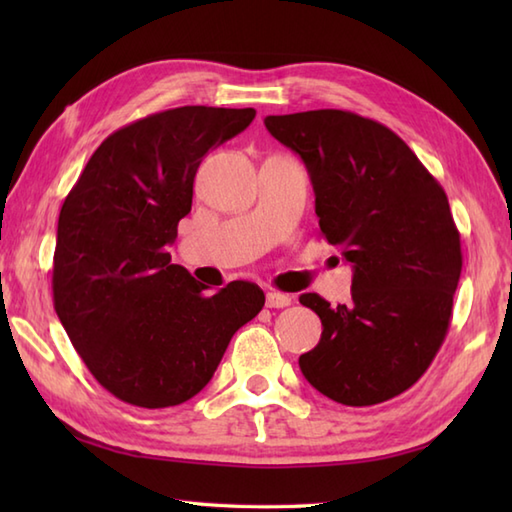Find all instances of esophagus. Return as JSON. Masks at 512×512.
Returning a JSON list of instances; mask_svg holds the SVG:
<instances>
[{
    "label": "esophagus",
    "mask_w": 512,
    "mask_h": 512,
    "mask_svg": "<svg viewBox=\"0 0 512 512\" xmlns=\"http://www.w3.org/2000/svg\"><path fill=\"white\" fill-rule=\"evenodd\" d=\"M292 303V297L290 295H284V292H275L270 290L266 295V306L268 308H286Z\"/></svg>",
    "instance_id": "1"
}]
</instances>
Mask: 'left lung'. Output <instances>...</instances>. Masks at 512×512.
<instances>
[{"mask_svg":"<svg viewBox=\"0 0 512 512\" xmlns=\"http://www.w3.org/2000/svg\"><path fill=\"white\" fill-rule=\"evenodd\" d=\"M301 156L321 233L352 264V301H299L323 332L299 356L308 383L341 405L369 407L409 389L447 336L462 273L447 193L391 129L343 110L266 116Z\"/></svg>","mask_w":512,"mask_h":512,"instance_id":"8db88e82","label":"left lung"}]
</instances>
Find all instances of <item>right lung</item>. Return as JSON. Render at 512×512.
<instances>
[{"mask_svg": "<svg viewBox=\"0 0 512 512\" xmlns=\"http://www.w3.org/2000/svg\"><path fill=\"white\" fill-rule=\"evenodd\" d=\"M253 118V107L206 105L140 118L103 140L61 206L54 310L118 400L162 409L200 394L233 334L264 308L250 281L206 295L169 255L202 158Z\"/></svg>", "mask_w": 512, "mask_h": 512, "instance_id": "obj_1", "label": "right lung"}]
</instances>
